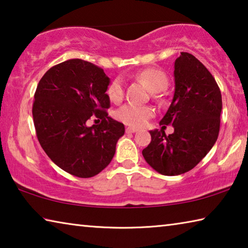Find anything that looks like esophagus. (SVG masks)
<instances>
[{"instance_id": "34e87169", "label": "esophagus", "mask_w": 248, "mask_h": 248, "mask_svg": "<svg viewBox=\"0 0 248 248\" xmlns=\"http://www.w3.org/2000/svg\"><path fill=\"white\" fill-rule=\"evenodd\" d=\"M137 131H138L137 128H133V127H127V128H125V132H127V133H134V132H137Z\"/></svg>"}]
</instances>
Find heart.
Instances as JSON below:
<instances>
[{"label": "heart", "instance_id": "obj_1", "mask_svg": "<svg viewBox=\"0 0 248 248\" xmlns=\"http://www.w3.org/2000/svg\"><path fill=\"white\" fill-rule=\"evenodd\" d=\"M133 78L138 81L143 82L152 93H159L166 87L169 81L166 75L157 69L148 68L138 71L133 74ZM109 99L114 103H118L124 97V81L117 78L109 84L107 89ZM154 115V110L149 106H139L136 104H125L116 111V118L123 121L124 124L132 127H141L151 117Z\"/></svg>", "mask_w": 248, "mask_h": 248}]
</instances>
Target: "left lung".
<instances>
[{"label": "left lung", "instance_id": "left-lung-1", "mask_svg": "<svg viewBox=\"0 0 248 248\" xmlns=\"http://www.w3.org/2000/svg\"><path fill=\"white\" fill-rule=\"evenodd\" d=\"M174 68V97L159 121L173 125L174 132L152 130L151 143L142 151L146 163L166 176L186 173L208 154L219 136L222 110L219 86L198 59L180 52Z\"/></svg>", "mask_w": 248, "mask_h": 248}]
</instances>
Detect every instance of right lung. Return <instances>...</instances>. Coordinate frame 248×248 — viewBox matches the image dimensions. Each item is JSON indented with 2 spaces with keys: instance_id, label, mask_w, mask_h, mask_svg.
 <instances>
[{
  "instance_id": "add662e5",
  "label": "right lung",
  "mask_w": 248,
  "mask_h": 248,
  "mask_svg": "<svg viewBox=\"0 0 248 248\" xmlns=\"http://www.w3.org/2000/svg\"><path fill=\"white\" fill-rule=\"evenodd\" d=\"M110 79L81 59L52 66L38 83L32 105L37 138L50 159L66 173L89 178L111 162L124 124L108 117ZM92 115L99 125L86 124Z\"/></svg>"
}]
</instances>
